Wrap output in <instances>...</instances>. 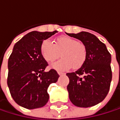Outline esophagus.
I'll use <instances>...</instances> for the list:
<instances>
[{"label":"esophagus","mask_w":120,"mask_h":120,"mask_svg":"<svg viewBox=\"0 0 120 120\" xmlns=\"http://www.w3.org/2000/svg\"><path fill=\"white\" fill-rule=\"evenodd\" d=\"M58 74H59L60 76H61V75H64V74H65V73H63V72H61V71H58Z\"/></svg>","instance_id":"34e87169"}]
</instances>
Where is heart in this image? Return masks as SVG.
Masks as SVG:
<instances>
[{"mask_svg": "<svg viewBox=\"0 0 120 120\" xmlns=\"http://www.w3.org/2000/svg\"><path fill=\"white\" fill-rule=\"evenodd\" d=\"M41 53L48 62L56 60L61 53V59L52 64L57 70H67L72 67L78 69L82 67L86 59V47L76 38L68 36H60L53 40V44L44 40L41 45Z\"/></svg>", "mask_w": 120, "mask_h": 120, "instance_id": "heart-1", "label": "heart"}]
</instances>
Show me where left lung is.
<instances>
[{"label":"left lung","mask_w":120,"mask_h":120,"mask_svg":"<svg viewBox=\"0 0 120 120\" xmlns=\"http://www.w3.org/2000/svg\"><path fill=\"white\" fill-rule=\"evenodd\" d=\"M67 35L80 40L86 47L84 65L75 72L67 74L69 99L76 107L94 106L105 99L109 90L112 77L111 54L105 44L90 33Z\"/></svg>","instance_id":"1"}]
</instances>
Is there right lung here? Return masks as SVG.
I'll use <instances>...</instances> for the list:
<instances>
[{
    "mask_svg": "<svg viewBox=\"0 0 120 120\" xmlns=\"http://www.w3.org/2000/svg\"><path fill=\"white\" fill-rule=\"evenodd\" d=\"M57 31H32L15 44L8 59L7 84L15 102L28 109L44 107L49 101L47 89L57 82L59 75L54 69L45 71L49 65L41 53V45Z\"/></svg>",
    "mask_w": 120,
    "mask_h": 120,
    "instance_id": "add662e5",
    "label": "right lung"
}]
</instances>
